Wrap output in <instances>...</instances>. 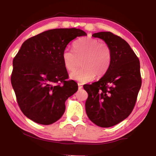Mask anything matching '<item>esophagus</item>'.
<instances>
[{
  "mask_svg": "<svg viewBox=\"0 0 156 156\" xmlns=\"http://www.w3.org/2000/svg\"><path fill=\"white\" fill-rule=\"evenodd\" d=\"M78 89H80L83 88V85H82L81 83H78Z\"/></svg>",
  "mask_w": 156,
  "mask_h": 156,
  "instance_id": "obj_1",
  "label": "esophagus"
}]
</instances>
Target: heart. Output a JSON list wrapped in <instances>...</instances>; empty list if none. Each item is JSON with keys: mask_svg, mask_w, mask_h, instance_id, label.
<instances>
[{"mask_svg": "<svg viewBox=\"0 0 156 156\" xmlns=\"http://www.w3.org/2000/svg\"><path fill=\"white\" fill-rule=\"evenodd\" d=\"M73 50L66 47L62 54L65 67L69 72L74 70L79 65V60H82V67L71 73V78L85 83L95 76H101L107 72L112 61V51L107 43L85 37L73 43Z\"/></svg>", "mask_w": 156, "mask_h": 156, "instance_id": "b5f03b06", "label": "heart"}]
</instances>
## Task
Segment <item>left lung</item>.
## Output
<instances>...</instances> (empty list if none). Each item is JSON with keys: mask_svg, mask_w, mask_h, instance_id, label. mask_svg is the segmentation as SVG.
I'll use <instances>...</instances> for the list:
<instances>
[{"mask_svg": "<svg viewBox=\"0 0 156 156\" xmlns=\"http://www.w3.org/2000/svg\"><path fill=\"white\" fill-rule=\"evenodd\" d=\"M92 36L109 46L112 61L98 81L83 86L88 94L86 113L95 125L110 127L126 119L135 107L142 84L140 60L121 37L110 31Z\"/></svg>", "mask_w": 156, "mask_h": 156, "instance_id": "left-lung-1", "label": "left lung"}]
</instances>
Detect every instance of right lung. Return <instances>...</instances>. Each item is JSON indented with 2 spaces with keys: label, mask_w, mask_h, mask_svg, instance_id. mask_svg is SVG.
<instances>
[{
  "label": "right lung",
  "mask_w": 156,
  "mask_h": 156,
  "mask_svg": "<svg viewBox=\"0 0 156 156\" xmlns=\"http://www.w3.org/2000/svg\"><path fill=\"white\" fill-rule=\"evenodd\" d=\"M80 29H54L28 38L13 60L11 83L20 110L41 125L58 120L65 101L78 90L62 59L63 50L76 37L86 36Z\"/></svg>",
  "instance_id": "right-lung-1"
}]
</instances>
